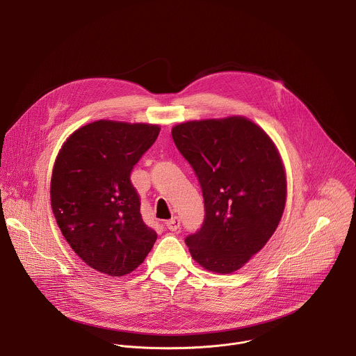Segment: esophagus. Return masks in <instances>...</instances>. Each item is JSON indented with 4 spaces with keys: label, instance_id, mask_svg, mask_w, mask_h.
I'll list each match as a JSON object with an SVG mask.
<instances>
[{
    "label": "esophagus",
    "instance_id": "1",
    "mask_svg": "<svg viewBox=\"0 0 356 356\" xmlns=\"http://www.w3.org/2000/svg\"><path fill=\"white\" fill-rule=\"evenodd\" d=\"M166 227L170 231H177L180 228V220L177 217H173L169 221H166Z\"/></svg>",
    "mask_w": 356,
    "mask_h": 356
}]
</instances>
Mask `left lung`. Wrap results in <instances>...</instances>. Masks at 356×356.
Instances as JSON below:
<instances>
[{
	"label": "left lung",
	"instance_id": "8db88e82",
	"mask_svg": "<svg viewBox=\"0 0 356 356\" xmlns=\"http://www.w3.org/2000/svg\"><path fill=\"white\" fill-rule=\"evenodd\" d=\"M172 136L204 197V222L186 238L191 258L210 272H236L282 220L287 181L279 150L259 125L241 115L181 122Z\"/></svg>",
	"mask_w": 356,
	"mask_h": 356
}]
</instances>
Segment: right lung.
I'll list each match as a JSON object with an SVG mask.
<instances>
[{
	"label": "right lung",
	"instance_id": "obj_1",
	"mask_svg": "<svg viewBox=\"0 0 356 356\" xmlns=\"http://www.w3.org/2000/svg\"><path fill=\"white\" fill-rule=\"evenodd\" d=\"M159 132L154 124L99 120L76 129L59 150L50 204L63 236L91 269L128 275L158 238L142 220L129 176Z\"/></svg>",
	"mask_w": 356,
	"mask_h": 356
}]
</instances>
